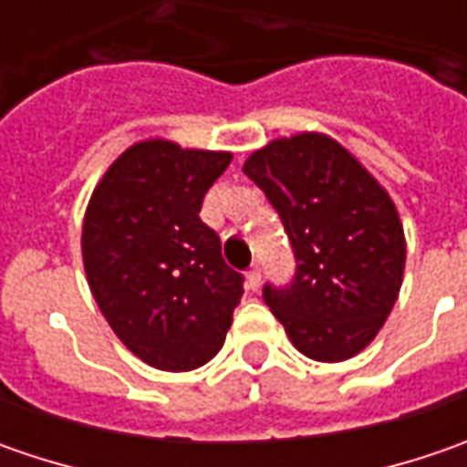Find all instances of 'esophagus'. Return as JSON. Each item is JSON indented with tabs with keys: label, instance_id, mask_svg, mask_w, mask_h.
I'll list each match as a JSON object with an SVG mask.
<instances>
[{
	"label": "esophagus",
	"instance_id": "obj_1",
	"mask_svg": "<svg viewBox=\"0 0 467 467\" xmlns=\"http://www.w3.org/2000/svg\"><path fill=\"white\" fill-rule=\"evenodd\" d=\"M260 283H262V270L254 265V267L246 273V285H249L252 291H257V288H260Z\"/></svg>",
	"mask_w": 467,
	"mask_h": 467
}]
</instances>
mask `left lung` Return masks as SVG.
Masks as SVG:
<instances>
[{
  "instance_id": "left-lung-1",
  "label": "left lung",
  "mask_w": 467,
  "mask_h": 467,
  "mask_svg": "<svg viewBox=\"0 0 467 467\" xmlns=\"http://www.w3.org/2000/svg\"><path fill=\"white\" fill-rule=\"evenodd\" d=\"M244 173L278 210L296 257L294 283L265 285V304L304 356L353 358L382 330L403 285L405 234L392 197L319 132L267 142Z\"/></svg>"
}]
</instances>
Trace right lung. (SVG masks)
<instances>
[{
    "mask_svg": "<svg viewBox=\"0 0 467 467\" xmlns=\"http://www.w3.org/2000/svg\"><path fill=\"white\" fill-rule=\"evenodd\" d=\"M231 153L142 140L103 173L82 221V265L100 314L140 361L192 371L223 348L244 278L200 221Z\"/></svg>",
    "mask_w": 467,
    "mask_h": 467,
    "instance_id": "add662e5",
    "label": "right lung"
}]
</instances>
